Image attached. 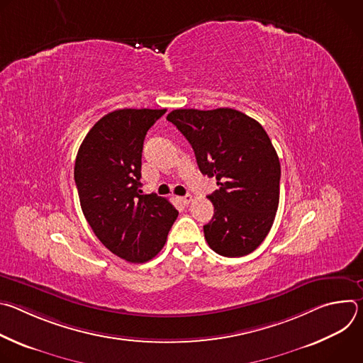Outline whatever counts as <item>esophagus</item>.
I'll use <instances>...</instances> for the list:
<instances>
[{"instance_id": "34e87169", "label": "esophagus", "mask_w": 363, "mask_h": 363, "mask_svg": "<svg viewBox=\"0 0 363 363\" xmlns=\"http://www.w3.org/2000/svg\"><path fill=\"white\" fill-rule=\"evenodd\" d=\"M179 201L184 203V205H188L191 201H192V195H185V196H179Z\"/></svg>"}]
</instances>
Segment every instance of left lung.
<instances>
[{
  "label": "left lung",
  "instance_id": "1",
  "mask_svg": "<svg viewBox=\"0 0 363 363\" xmlns=\"http://www.w3.org/2000/svg\"><path fill=\"white\" fill-rule=\"evenodd\" d=\"M167 119L191 143L199 171L220 186L208 195L214 217L203 225L206 242L224 257L252 252L267 237L280 198V161L267 132L230 108L177 109Z\"/></svg>",
  "mask_w": 363,
  "mask_h": 363
}]
</instances>
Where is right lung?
Returning <instances> with one entry per match:
<instances>
[{
	"label": "right lung",
	"mask_w": 363,
	"mask_h": 363,
	"mask_svg": "<svg viewBox=\"0 0 363 363\" xmlns=\"http://www.w3.org/2000/svg\"><path fill=\"white\" fill-rule=\"evenodd\" d=\"M167 109H119L83 139L74 164L82 211L100 242L129 263H145L167 242L175 206L140 189L146 132Z\"/></svg>",
	"instance_id": "add662e5"
}]
</instances>
